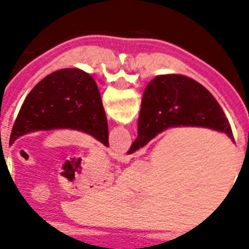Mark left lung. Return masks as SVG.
Returning a JSON list of instances; mask_svg holds the SVG:
<instances>
[{
  "label": "left lung",
  "instance_id": "1",
  "mask_svg": "<svg viewBox=\"0 0 249 249\" xmlns=\"http://www.w3.org/2000/svg\"><path fill=\"white\" fill-rule=\"evenodd\" d=\"M72 129L108 146V125L94 79L79 68L48 75L27 95L14 123L10 144L38 130Z\"/></svg>",
  "mask_w": 249,
  "mask_h": 249
}]
</instances>
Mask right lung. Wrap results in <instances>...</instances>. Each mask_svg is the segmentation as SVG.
I'll return each instance as SVG.
<instances>
[{
  "label": "right lung",
  "mask_w": 249,
  "mask_h": 249,
  "mask_svg": "<svg viewBox=\"0 0 249 249\" xmlns=\"http://www.w3.org/2000/svg\"><path fill=\"white\" fill-rule=\"evenodd\" d=\"M201 126L228 134L231 126L212 94L195 80L182 75H160L146 86L138 117V136L133 154L168 128Z\"/></svg>",
  "instance_id": "right-lung-1"
}]
</instances>
